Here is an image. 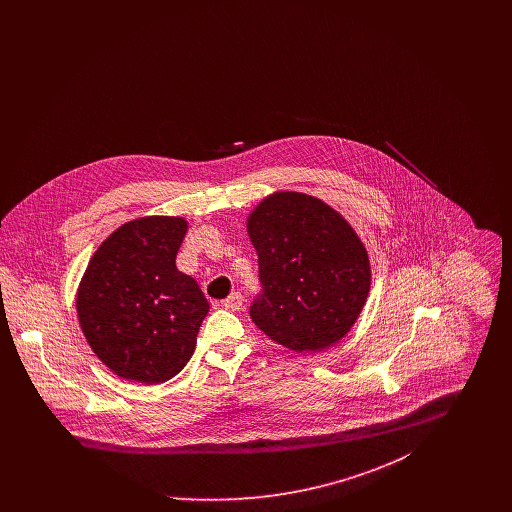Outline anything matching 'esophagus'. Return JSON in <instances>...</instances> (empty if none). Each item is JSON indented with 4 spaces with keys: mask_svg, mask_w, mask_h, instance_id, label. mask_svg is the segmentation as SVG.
<instances>
[{
    "mask_svg": "<svg viewBox=\"0 0 512 512\" xmlns=\"http://www.w3.org/2000/svg\"><path fill=\"white\" fill-rule=\"evenodd\" d=\"M222 305H224V309H228V311H240L242 305H244V295L240 292H234L224 299Z\"/></svg>",
    "mask_w": 512,
    "mask_h": 512,
    "instance_id": "esophagus-1",
    "label": "esophagus"
}]
</instances>
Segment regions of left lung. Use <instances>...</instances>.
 <instances>
[{"instance_id": "1", "label": "left lung", "mask_w": 512, "mask_h": 512, "mask_svg": "<svg viewBox=\"0 0 512 512\" xmlns=\"http://www.w3.org/2000/svg\"><path fill=\"white\" fill-rule=\"evenodd\" d=\"M263 293L249 309L268 338L317 353L353 328L370 292L361 238L315 195L274 192L247 217Z\"/></svg>"}]
</instances>
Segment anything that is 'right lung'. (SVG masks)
Listing matches in <instances>:
<instances>
[{"label": "right lung", "mask_w": 512, "mask_h": 512, "mask_svg": "<svg viewBox=\"0 0 512 512\" xmlns=\"http://www.w3.org/2000/svg\"><path fill=\"white\" fill-rule=\"evenodd\" d=\"M188 232L182 217H142L119 226L92 255L76 292L82 334L119 378L163 384L194 355L209 303L176 268Z\"/></svg>", "instance_id": "right-lung-1"}]
</instances>
